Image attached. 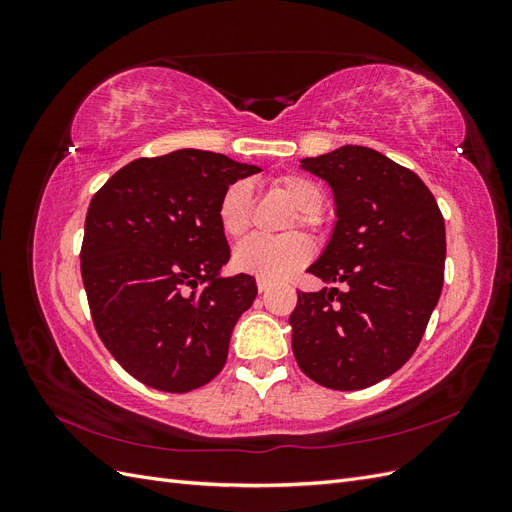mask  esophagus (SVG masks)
Masks as SVG:
<instances>
[{
  "label": "esophagus",
  "mask_w": 512,
  "mask_h": 512,
  "mask_svg": "<svg viewBox=\"0 0 512 512\" xmlns=\"http://www.w3.org/2000/svg\"><path fill=\"white\" fill-rule=\"evenodd\" d=\"M256 286H258V290H260V292H265V290H269V288H271V282H269V280H262V277H258V280H256Z\"/></svg>",
  "instance_id": "obj_1"
}]
</instances>
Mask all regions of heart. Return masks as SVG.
Segmentation results:
<instances>
[{
    "label": "heart",
    "mask_w": 512,
    "mask_h": 512,
    "mask_svg": "<svg viewBox=\"0 0 512 512\" xmlns=\"http://www.w3.org/2000/svg\"><path fill=\"white\" fill-rule=\"evenodd\" d=\"M271 190L294 207L284 230H294L297 224L301 228L318 226V215L324 207V190L314 179L299 173H284L271 181ZM252 215L254 200L250 185L245 181L230 183L218 203V224L224 235L228 239L243 237L252 226ZM312 254V241L301 232H290L277 239L250 237L235 247L232 265L237 271L262 277V280H282L303 267Z\"/></svg>",
    "instance_id": "1"
}]
</instances>
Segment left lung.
Segmentation results:
<instances>
[{
	"label": "left lung",
	"instance_id": "obj_1",
	"mask_svg": "<svg viewBox=\"0 0 512 512\" xmlns=\"http://www.w3.org/2000/svg\"><path fill=\"white\" fill-rule=\"evenodd\" d=\"M303 168L331 185L337 224L307 269L333 288L297 290L294 359L327 389H367L410 359L438 305L442 211L421 177L369 147H339Z\"/></svg>",
	"mask_w": 512,
	"mask_h": 512
}]
</instances>
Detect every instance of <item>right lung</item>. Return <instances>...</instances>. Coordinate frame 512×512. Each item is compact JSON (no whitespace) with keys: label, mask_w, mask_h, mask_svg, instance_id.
<instances>
[{"label":"right lung","mask_w":512,"mask_h":512,"mask_svg":"<svg viewBox=\"0 0 512 512\" xmlns=\"http://www.w3.org/2000/svg\"><path fill=\"white\" fill-rule=\"evenodd\" d=\"M258 166L181 149L138 158L91 198L81 275L91 320L132 378L190 393L220 374L230 331L250 309L252 275L218 277L230 247L218 203Z\"/></svg>","instance_id":"right-lung-1"}]
</instances>
